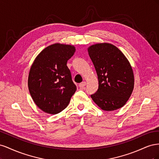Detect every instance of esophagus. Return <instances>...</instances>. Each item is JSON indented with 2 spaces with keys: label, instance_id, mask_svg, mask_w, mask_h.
<instances>
[{
  "label": "esophagus",
  "instance_id": "1",
  "mask_svg": "<svg viewBox=\"0 0 159 159\" xmlns=\"http://www.w3.org/2000/svg\"><path fill=\"white\" fill-rule=\"evenodd\" d=\"M85 85H86V82H85V81H83V82H81V84H79V87H80V88H81V89H84V87L85 86Z\"/></svg>",
  "mask_w": 159,
  "mask_h": 159
}]
</instances>
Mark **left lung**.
<instances>
[{
	"label": "left lung",
	"mask_w": 159,
	"mask_h": 159,
	"mask_svg": "<svg viewBox=\"0 0 159 159\" xmlns=\"http://www.w3.org/2000/svg\"><path fill=\"white\" fill-rule=\"evenodd\" d=\"M97 72L99 88L91 95L103 111H111L123 107L133 91L134 74L131 64L117 47L109 43H98L88 48Z\"/></svg>",
	"instance_id": "8db88e82"
}]
</instances>
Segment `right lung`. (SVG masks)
Masks as SVG:
<instances>
[{
	"instance_id": "right-lung-1",
	"label": "right lung",
	"mask_w": 159,
	"mask_h": 159,
	"mask_svg": "<svg viewBox=\"0 0 159 159\" xmlns=\"http://www.w3.org/2000/svg\"><path fill=\"white\" fill-rule=\"evenodd\" d=\"M73 45L55 43L45 48L30 67L28 86L34 102L43 111L55 115L68 106L76 91L67 61Z\"/></svg>"
}]
</instances>
